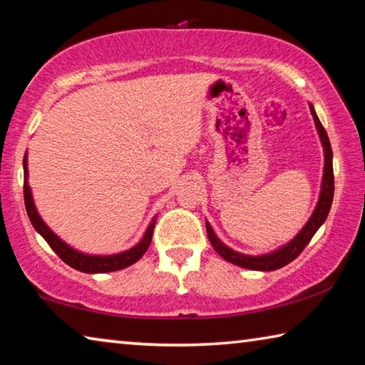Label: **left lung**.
I'll list each match as a JSON object with an SVG mask.
<instances>
[{
	"label": "left lung",
	"mask_w": 365,
	"mask_h": 365,
	"mask_svg": "<svg viewBox=\"0 0 365 365\" xmlns=\"http://www.w3.org/2000/svg\"><path fill=\"white\" fill-rule=\"evenodd\" d=\"M310 113H312L315 128H317V133L320 137L322 147H324V157H325V165H324V176H322V186H320V195H319V202L314 208V213L310 215L309 222L302 226V230L297 232V235L291 239L289 242H286L284 246L278 247L277 250H272L268 254H262V255H247V254H241L232 250L231 247L226 246L225 242L220 241V237L215 235L213 228L210 223H205L207 226V236L208 241H210L212 247L217 250V254L220 257H223L226 262L230 264H235L237 267L242 268H249V270H259V272H273L278 270L284 265H288L289 262H292L299 255L304 247L310 242V239L314 237L315 232L320 228L322 225L325 223V220L330 213L331 208V202H333V192H334V178H333V152H331V145L330 140H328L327 130L322 126L320 119L315 113L312 103H309Z\"/></svg>",
	"instance_id": "8db88e82"
}]
</instances>
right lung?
Here are the masks:
<instances>
[{"instance_id":"obj_1","label":"right lung","mask_w":365,"mask_h":365,"mask_svg":"<svg viewBox=\"0 0 365 365\" xmlns=\"http://www.w3.org/2000/svg\"><path fill=\"white\" fill-rule=\"evenodd\" d=\"M24 202H26V210L29 215V220H31L35 231L45 239L48 246L55 250L56 255L64 262V264H68L69 267H73L76 270L83 272V273L116 272V270H121V268H126L129 265L135 264V262L147 252L148 246H150L153 228H155V223H157V217H153L150 225H148V228L145 230V235H143L140 241L137 242L134 247L124 250V252L113 254V255H91V254H83L81 250H76L74 247H71L69 244H66L61 237L56 236L55 232L48 228V225L38 215L37 207H35V202H34V197H32L31 186H29L27 155H24Z\"/></svg>"}]
</instances>
